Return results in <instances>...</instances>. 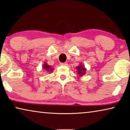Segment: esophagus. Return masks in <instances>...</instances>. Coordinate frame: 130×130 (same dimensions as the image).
<instances>
[{"label": "esophagus", "instance_id": "esophagus-1", "mask_svg": "<svg viewBox=\"0 0 130 130\" xmlns=\"http://www.w3.org/2000/svg\"><path fill=\"white\" fill-rule=\"evenodd\" d=\"M67 65V63H62V62L60 63V65H61V66H65V65Z\"/></svg>", "mask_w": 130, "mask_h": 130}]
</instances>
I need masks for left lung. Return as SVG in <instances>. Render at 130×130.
Returning <instances> with one entry per match:
<instances>
[{"instance_id": "8db88e82", "label": "left lung", "mask_w": 130, "mask_h": 130, "mask_svg": "<svg viewBox=\"0 0 130 130\" xmlns=\"http://www.w3.org/2000/svg\"><path fill=\"white\" fill-rule=\"evenodd\" d=\"M76 69H77L78 74L79 75V76H82L85 74L86 69L83 65H79L78 67H76Z\"/></svg>"}]
</instances>
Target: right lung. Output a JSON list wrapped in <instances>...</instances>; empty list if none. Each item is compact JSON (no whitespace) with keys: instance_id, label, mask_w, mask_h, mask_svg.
Wrapping results in <instances>:
<instances>
[{"instance_id":"obj_1","label":"right lung","mask_w":130,"mask_h":130,"mask_svg":"<svg viewBox=\"0 0 130 130\" xmlns=\"http://www.w3.org/2000/svg\"><path fill=\"white\" fill-rule=\"evenodd\" d=\"M43 69H45V70L47 71V72H49V71H51H51H53V68H51V66L47 65L46 63H45L44 64H43Z\"/></svg>"}]
</instances>
